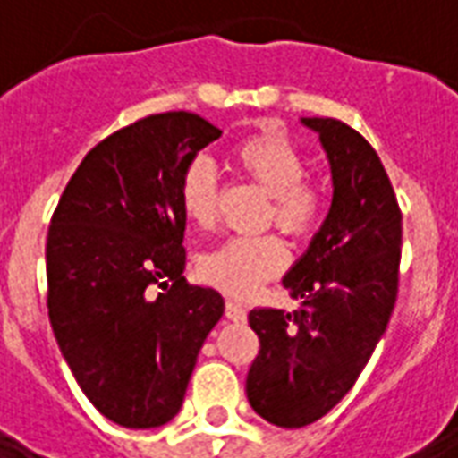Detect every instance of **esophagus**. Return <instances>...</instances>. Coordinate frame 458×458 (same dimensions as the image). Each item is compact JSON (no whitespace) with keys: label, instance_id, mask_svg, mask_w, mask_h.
<instances>
[{"label":"esophagus","instance_id":"esophagus-1","mask_svg":"<svg viewBox=\"0 0 458 458\" xmlns=\"http://www.w3.org/2000/svg\"><path fill=\"white\" fill-rule=\"evenodd\" d=\"M225 317L230 318V321H245L248 318V309L242 307L240 301H233V299H228L225 301Z\"/></svg>","mask_w":458,"mask_h":458}]
</instances>
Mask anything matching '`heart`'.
I'll return each instance as SVG.
<instances>
[{"instance_id": "b5f03b06", "label": "heart", "mask_w": 458, "mask_h": 458, "mask_svg": "<svg viewBox=\"0 0 458 458\" xmlns=\"http://www.w3.org/2000/svg\"><path fill=\"white\" fill-rule=\"evenodd\" d=\"M233 164L269 193L267 223L289 238H311L328 213L327 181L307 174V159L294 141L277 131H255L233 147ZM183 216L199 228H213L218 183L208 161H191L179 189ZM287 267V248L277 235L230 238L206 252L200 277L230 297H250Z\"/></svg>"}]
</instances>
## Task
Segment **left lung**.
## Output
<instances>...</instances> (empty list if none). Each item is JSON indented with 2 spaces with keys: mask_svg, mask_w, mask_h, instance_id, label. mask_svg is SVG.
Listing matches in <instances>:
<instances>
[{
  "mask_svg": "<svg viewBox=\"0 0 458 458\" xmlns=\"http://www.w3.org/2000/svg\"><path fill=\"white\" fill-rule=\"evenodd\" d=\"M301 122L318 131L334 200L282 279L301 307L252 309L248 317L259 338L248 400L262 420L284 429L321 420L363 373L393 317L403 248V213L377 151L341 120Z\"/></svg>",
  "mask_w": 458,
  "mask_h": 458,
  "instance_id": "left-lung-1",
  "label": "left lung"
}]
</instances>
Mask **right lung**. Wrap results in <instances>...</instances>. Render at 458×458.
Segmentation results:
<instances>
[{
    "instance_id": "1",
    "label": "right lung",
    "mask_w": 458,
    "mask_h": 458,
    "mask_svg": "<svg viewBox=\"0 0 458 458\" xmlns=\"http://www.w3.org/2000/svg\"><path fill=\"white\" fill-rule=\"evenodd\" d=\"M220 137L193 113L149 114L85 154L46 238L48 318L85 397L120 427L176 417L223 297L183 277L181 179ZM157 284L165 292L153 297Z\"/></svg>"
}]
</instances>
